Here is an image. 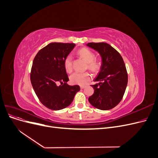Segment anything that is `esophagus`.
Listing matches in <instances>:
<instances>
[{
	"label": "esophagus",
	"instance_id": "1",
	"mask_svg": "<svg viewBox=\"0 0 158 158\" xmlns=\"http://www.w3.org/2000/svg\"><path fill=\"white\" fill-rule=\"evenodd\" d=\"M85 87V85H80V88H81V89H84Z\"/></svg>",
	"mask_w": 158,
	"mask_h": 158
}]
</instances>
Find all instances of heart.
Segmentation results:
<instances>
[{
	"mask_svg": "<svg viewBox=\"0 0 158 158\" xmlns=\"http://www.w3.org/2000/svg\"><path fill=\"white\" fill-rule=\"evenodd\" d=\"M78 55L88 63V68L93 72H97L100 69V64L98 62L94 60L95 55L94 52L87 48H82L78 51ZM64 66L67 73H71L73 70V56L71 55L66 56L64 60ZM91 80V75L88 73H74L70 76V81L72 84L84 85L88 84Z\"/></svg>",
	"mask_w": 158,
	"mask_h": 158,
	"instance_id": "b5f03b06",
	"label": "heart"
}]
</instances>
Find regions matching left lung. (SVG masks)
<instances>
[{
	"mask_svg": "<svg viewBox=\"0 0 158 158\" xmlns=\"http://www.w3.org/2000/svg\"><path fill=\"white\" fill-rule=\"evenodd\" d=\"M86 45L98 52L102 57L100 70L92 85L94 94L88 98L94 107L100 110L113 109L121 101L128 83L123 59L118 52L106 43H89Z\"/></svg>",
	"mask_w": 158,
	"mask_h": 158,
	"instance_id": "obj_1",
	"label": "left lung"
}]
</instances>
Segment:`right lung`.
I'll return each mask as SVG.
<instances>
[{
  "instance_id": "obj_1",
  "label": "right lung",
  "mask_w": 158,
  "mask_h": 158,
  "mask_svg": "<svg viewBox=\"0 0 158 158\" xmlns=\"http://www.w3.org/2000/svg\"><path fill=\"white\" fill-rule=\"evenodd\" d=\"M75 45L51 43L33 59L30 74L32 87L41 103L50 109L56 111L69 106L80 89L78 85L67 84L69 79L64 66L65 58Z\"/></svg>"
}]
</instances>
